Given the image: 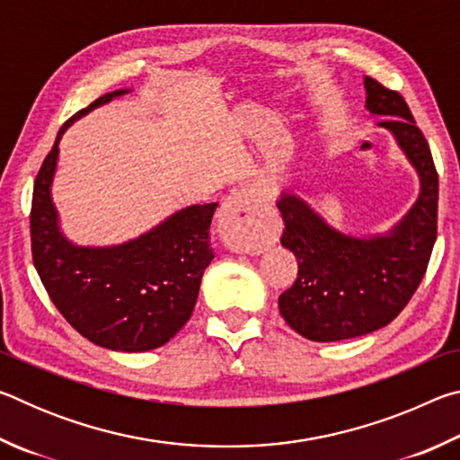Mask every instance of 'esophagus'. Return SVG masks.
Returning a JSON list of instances; mask_svg holds the SVG:
<instances>
[{"mask_svg": "<svg viewBox=\"0 0 460 460\" xmlns=\"http://www.w3.org/2000/svg\"><path fill=\"white\" fill-rule=\"evenodd\" d=\"M261 197L252 189L233 190L223 202L219 213V225L223 235L231 241V245L239 252L249 253L255 245V227L260 223Z\"/></svg>", "mask_w": 460, "mask_h": 460, "instance_id": "obj_1", "label": "esophagus"}]
</instances>
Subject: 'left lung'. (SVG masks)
I'll use <instances>...</instances> for the list:
<instances>
[{
    "label": "left lung",
    "instance_id": "obj_1",
    "mask_svg": "<svg viewBox=\"0 0 460 460\" xmlns=\"http://www.w3.org/2000/svg\"><path fill=\"white\" fill-rule=\"evenodd\" d=\"M367 109L381 115L418 170L416 205L385 237L357 239L331 229L305 200L282 194V245L298 258V278L279 294V314L316 342L361 337L394 321L418 290L438 231V172L430 146L398 91L365 76Z\"/></svg>",
    "mask_w": 460,
    "mask_h": 460
}]
</instances>
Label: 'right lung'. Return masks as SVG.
Returning <instances> with one entry per match:
<instances>
[{
	"mask_svg": "<svg viewBox=\"0 0 460 460\" xmlns=\"http://www.w3.org/2000/svg\"><path fill=\"white\" fill-rule=\"evenodd\" d=\"M123 93L95 99L60 128L34 181L30 237L34 268L66 323L99 347L137 353L162 347L190 318L200 278L215 258L208 229L217 202L184 208L118 247H76L60 235L50 199L60 136Z\"/></svg>",
	"mask_w": 460,
	"mask_h": 460,
	"instance_id": "right-lung-1",
	"label": "right lung"
}]
</instances>
